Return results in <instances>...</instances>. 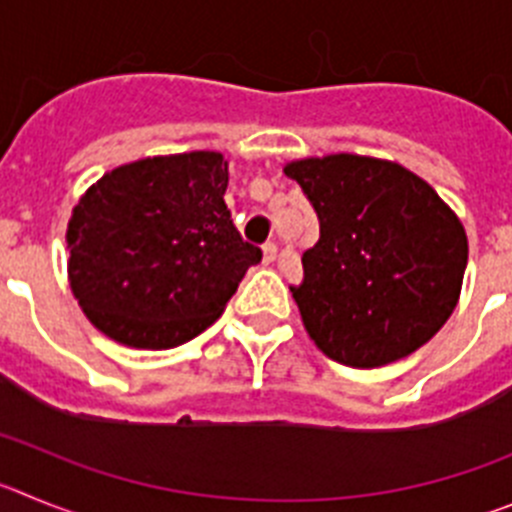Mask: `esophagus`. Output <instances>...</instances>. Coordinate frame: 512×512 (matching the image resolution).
<instances>
[{
	"label": "esophagus",
	"mask_w": 512,
	"mask_h": 512,
	"mask_svg": "<svg viewBox=\"0 0 512 512\" xmlns=\"http://www.w3.org/2000/svg\"><path fill=\"white\" fill-rule=\"evenodd\" d=\"M275 257H278V245H275V242H265V245H262V262L270 265V262H275Z\"/></svg>",
	"instance_id": "1"
}]
</instances>
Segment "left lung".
Segmentation results:
<instances>
[{
	"mask_svg": "<svg viewBox=\"0 0 512 512\" xmlns=\"http://www.w3.org/2000/svg\"><path fill=\"white\" fill-rule=\"evenodd\" d=\"M285 176L319 216L290 285L316 347L347 367L408 357L451 316L467 267L457 214L416 173L365 155L293 160Z\"/></svg>",
	"mask_w": 512,
	"mask_h": 512,
	"instance_id": "8db88e82",
	"label": "left lung"
}]
</instances>
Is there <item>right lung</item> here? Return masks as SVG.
<instances>
[{
    "mask_svg": "<svg viewBox=\"0 0 512 512\" xmlns=\"http://www.w3.org/2000/svg\"><path fill=\"white\" fill-rule=\"evenodd\" d=\"M222 153L119 165L81 196L68 222V278L91 324L119 344L170 349L219 319L260 247L224 204Z\"/></svg>",
    "mask_w": 512,
    "mask_h": 512,
    "instance_id": "1",
    "label": "right lung"
}]
</instances>
